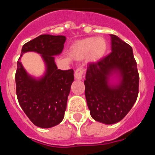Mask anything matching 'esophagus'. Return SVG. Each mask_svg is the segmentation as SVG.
Masks as SVG:
<instances>
[{
    "label": "esophagus",
    "instance_id": "1",
    "mask_svg": "<svg viewBox=\"0 0 155 155\" xmlns=\"http://www.w3.org/2000/svg\"><path fill=\"white\" fill-rule=\"evenodd\" d=\"M84 69L83 68H79L76 70L74 74L75 78L77 80H82L83 78V75H84Z\"/></svg>",
    "mask_w": 155,
    "mask_h": 155
}]
</instances>
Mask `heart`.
Masks as SVG:
<instances>
[{
    "label": "heart",
    "instance_id": "obj_1",
    "mask_svg": "<svg viewBox=\"0 0 155 155\" xmlns=\"http://www.w3.org/2000/svg\"><path fill=\"white\" fill-rule=\"evenodd\" d=\"M108 50V42L104 37H87L78 41L71 46V55L76 60L87 57L92 63L101 61Z\"/></svg>",
    "mask_w": 155,
    "mask_h": 155
}]
</instances>
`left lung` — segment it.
Masks as SVG:
<instances>
[{"label": "left lung", "mask_w": 155, "mask_h": 155, "mask_svg": "<svg viewBox=\"0 0 155 155\" xmlns=\"http://www.w3.org/2000/svg\"><path fill=\"white\" fill-rule=\"evenodd\" d=\"M112 53L86 72L85 98L91 116L104 124L120 122L132 109L138 95L139 74L133 49L115 35Z\"/></svg>", "instance_id": "1"}]
</instances>
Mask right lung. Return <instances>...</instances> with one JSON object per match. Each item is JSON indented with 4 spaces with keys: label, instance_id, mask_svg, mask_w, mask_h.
Segmentation results:
<instances>
[{
    "label": "right lung",
    "instance_id": "right-lung-1",
    "mask_svg": "<svg viewBox=\"0 0 155 155\" xmlns=\"http://www.w3.org/2000/svg\"><path fill=\"white\" fill-rule=\"evenodd\" d=\"M64 35H41L23 45L17 63L16 94L19 105L34 125L51 128L64 120L71 86L74 81L72 69H57L55 57L62 53ZM39 53L45 64L40 77L29 75L21 64L24 53Z\"/></svg>",
    "mask_w": 155,
    "mask_h": 155
}]
</instances>
